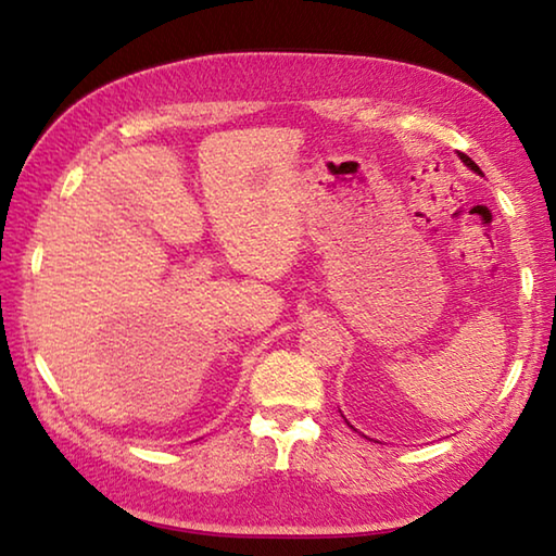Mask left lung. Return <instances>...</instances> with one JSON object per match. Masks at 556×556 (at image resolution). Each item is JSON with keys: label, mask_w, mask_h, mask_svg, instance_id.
<instances>
[{"label": "left lung", "mask_w": 556, "mask_h": 556, "mask_svg": "<svg viewBox=\"0 0 556 556\" xmlns=\"http://www.w3.org/2000/svg\"><path fill=\"white\" fill-rule=\"evenodd\" d=\"M458 159H460V162H464L468 168H470V172H476V174H481V168H478V164L473 162V159H470V156H466V154H460L458 152Z\"/></svg>", "instance_id": "1"}]
</instances>
